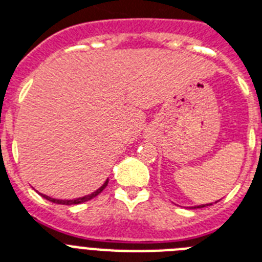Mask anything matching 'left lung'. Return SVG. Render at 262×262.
Instances as JSON below:
<instances>
[{
	"label": "left lung",
	"mask_w": 262,
	"mask_h": 262,
	"mask_svg": "<svg viewBox=\"0 0 262 262\" xmlns=\"http://www.w3.org/2000/svg\"><path fill=\"white\" fill-rule=\"evenodd\" d=\"M208 205H212V203H208ZM208 205H202V206H195V207H193V208H202V207H206V206H208Z\"/></svg>",
	"instance_id": "left-lung-1"
}]
</instances>
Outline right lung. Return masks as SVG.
I'll return each instance as SVG.
<instances>
[{
	"label": "right lung",
	"instance_id": "obj_1",
	"mask_svg": "<svg viewBox=\"0 0 262 262\" xmlns=\"http://www.w3.org/2000/svg\"><path fill=\"white\" fill-rule=\"evenodd\" d=\"M107 183H109V179L106 180L103 184H102L99 188H98L97 191H94L93 193H90V195H86V196H82V198H76V199H67V201H63V199H54V198L51 196H47V195H42V198H46L47 201L52 202V203H57V205H67V206H71V205H79V203H83V202H87L90 201V199H93V198H95L97 195H99V193L102 192V191L105 190L106 186H107Z\"/></svg>",
	"mask_w": 262,
	"mask_h": 262
}]
</instances>
